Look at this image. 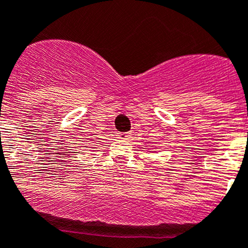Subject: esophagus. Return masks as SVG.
<instances>
[{
  "instance_id": "esophagus-1",
  "label": "esophagus",
  "mask_w": 248,
  "mask_h": 248,
  "mask_svg": "<svg viewBox=\"0 0 248 248\" xmlns=\"http://www.w3.org/2000/svg\"><path fill=\"white\" fill-rule=\"evenodd\" d=\"M118 138L120 140H129L132 138V133H118Z\"/></svg>"
}]
</instances>
